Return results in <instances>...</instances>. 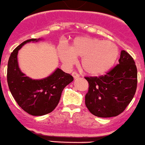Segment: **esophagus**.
Instances as JSON below:
<instances>
[{"instance_id": "34e87169", "label": "esophagus", "mask_w": 145, "mask_h": 145, "mask_svg": "<svg viewBox=\"0 0 145 145\" xmlns=\"http://www.w3.org/2000/svg\"><path fill=\"white\" fill-rule=\"evenodd\" d=\"M72 75L73 76V78L75 79H77V78H78L79 77H80V75H79L78 74L77 72H73L72 73Z\"/></svg>"}]
</instances>
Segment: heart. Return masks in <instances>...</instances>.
<instances>
[{"label":"heart","instance_id":"heart-1","mask_svg":"<svg viewBox=\"0 0 145 145\" xmlns=\"http://www.w3.org/2000/svg\"><path fill=\"white\" fill-rule=\"evenodd\" d=\"M58 53L61 61L67 65L76 61V55L82 57L84 70L91 75H100L114 66L118 58L119 49L111 41L83 37L76 38L71 48L66 45L59 47Z\"/></svg>","mask_w":145,"mask_h":145}]
</instances>
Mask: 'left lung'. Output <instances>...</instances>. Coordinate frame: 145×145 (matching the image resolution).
<instances>
[{
	"mask_svg": "<svg viewBox=\"0 0 145 145\" xmlns=\"http://www.w3.org/2000/svg\"><path fill=\"white\" fill-rule=\"evenodd\" d=\"M89 91L85 104L98 117H116L132 101L137 87V69L131 56L122 50L119 64L100 77H85Z\"/></svg>",
	"mask_w": 145,
	"mask_h": 145,
	"instance_id": "left-lung-1",
	"label": "left lung"
}]
</instances>
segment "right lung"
Segmentation results:
<instances>
[{
    "instance_id": "obj_1",
    "label": "right lung",
    "mask_w": 145,
    "mask_h": 145,
    "mask_svg": "<svg viewBox=\"0 0 145 145\" xmlns=\"http://www.w3.org/2000/svg\"><path fill=\"white\" fill-rule=\"evenodd\" d=\"M39 40L31 39L21 43L11 54L7 67V82L12 96L22 109L33 116H42L54 111L64 88L73 81L72 75L59 68L40 80L30 78L21 72L17 61L18 50L26 43Z\"/></svg>"
}]
</instances>
